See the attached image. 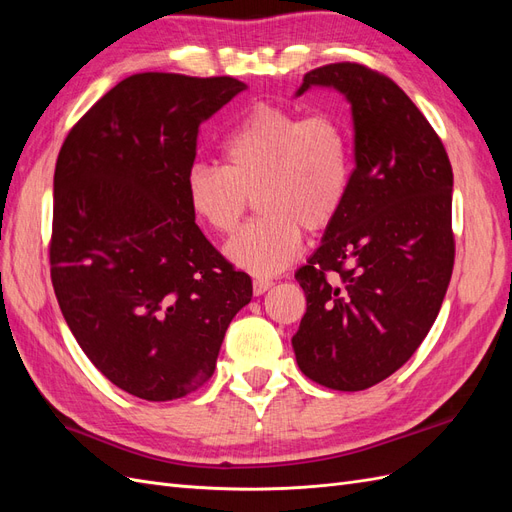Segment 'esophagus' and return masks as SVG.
Instances as JSON below:
<instances>
[{"instance_id":"34e87169","label":"esophagus","mask_w":512,"mask_h":512,"mask_svg":"<svg viewBox=\"0 0 512 512\" xmlns=\"http://www.w3.org/2000/svg\"><path fill=\"white\" fill-rule=\"evenodd\" d=\"M271 286H273V282L265 280V277H256V280L252 282V290H254L256 297H260V294H265Z\"/></svg>"}]
</instances>
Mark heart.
Listing matches in <instances>:
<instances>
[{
  "label": "heart",
  "mask_w": 512,
  "mask_h": 512,
  "mask_svg": "<svg viewBox=\"0 0 512 512\" xmlns=\"http://www.w3.org/2000/svg\"><path fill=\"white\" fill-rule=\"evenodd\" d=\"M224 166L196 162L185 173V200L215 235H230L256 200L260 220L226 243L239 269L275 275L297 260L303 230L322 232L342 213L352 177L348 130L335 115L305 117L258 104L222 143Z\"/></svg>",
  "instance_id": "1"
}]
</instances>
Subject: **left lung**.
<instances>
[{
	"label": "left lung",
	"instance_id": "obj_1",
	"mask_svg": "<svg viewBox=\"0 0 512 512\" xmlns=\"http://www.w3.org/2000/svg\"><path fill=\"white\" fill-rule=\"evenodd\" d=\"M352 106L346 205L294 277L307 312L292 337L303 374L363 391L389 378L427 337L455 265L453 168L440 136L389 76L361 64L307 72Z\"/></svg>",
	"mask_w": 512,
	"mask_h": 512
}]
</instances>
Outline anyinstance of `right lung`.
<instances>
[{
	"mask_svg": "<svg viewBox=\"0 0 512 512\" xmlns=\"http://www.w3.org/2000/svg\"><path fill=\"white\" fill-rule=\"evenodd\" d=\"M245 85L143 72L74 123L53 179L51 282L76 342L121 391L170 401L203 386L252 299L194 222L185 173L200 123Z\"/></svg>",
	"mask_w": 512,
	"mask_h": 512,
	"instance_id": "right-lung-1",
	"label": "right lung"
}]
</instances>
